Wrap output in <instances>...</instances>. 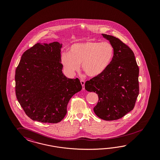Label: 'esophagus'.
<instances>
[{
  "label": "esophagus",
  "mask_w": 160,
  "mask_h": 160,
  "mask_svg": "<svg viewBox=\"0 0 160 160\" xmlns=\"http://www.w3.org/2000/svg\"><path fill=\"white\" fill-rule=\"evenodd\" d=\"M80 82H81V84H82V89H83V90H84V89H85V88H84L85 81H84V80H80Z\"/></svg>",
  "instance_id": "1"
}]
</instances>
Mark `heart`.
<instances>
[{
  "instance_id": "1",
  "label": "heart",
  "mask_w": 160,
  "mask_h": 160,
  "mask_svg": "<svg viewBox=\"0 0 160 160\" xmlns=\"http://www.w3.org/2000/svg\"><path fill=\"white\" fill-rule=\"evenodd\" d=\"M114 50L112 44L104 42L86 41L74 43L68 52L61 56V62L65 70L73 74L80 68L91 78L100 76L112 63Z\"/></svg>"
}]
</instances>
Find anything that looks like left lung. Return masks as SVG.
Segmentation results:
<instances>
[{
  "label": "left lung",
  "mask_w": 160,
  "mask_h": 160,
  "mask_svg": "<svg viewBox=\"0 0 160 160\" xmlns=\"http://www.w3.org/2000/svg\"><path fill=\"white\" fill-rule=\"evenodd\" d=\"M102 35L114 48L113 58L104 72L86 82L85 88L98 94V102L93 108L96 116L112 121L134 108L139 94V68L127 45L112 36Z\"/></svg>",
  "instance_id": "1"
}]
</instances>
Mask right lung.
Returning a JSON list of instances; mask_svg holds the SVG:
<instances>
[{"mask_svg":"<svg viewBox=\"0 0 160 160\" xmlns=\"http://www.w3.org/2000/svg\"><path fill=\"white\" fill-rule=\"evenodd\" d=\"M62 47L58 42L36 44L24 52L16 69V96L26 114L34 121H62L69 100L82 88L78 78L63 74Z\"/></svg>","mask_w":160,"mask_h":160,"instance_id":"obj_1","label":"right lung"}]
</instances>
